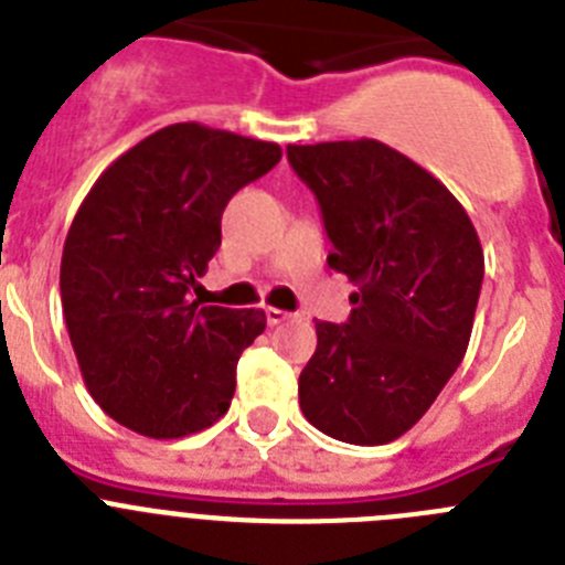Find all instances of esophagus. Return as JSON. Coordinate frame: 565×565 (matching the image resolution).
Wrapping results in <instances>:
<instances>
[{
  "label": "esophagus",
  "instance_id": "esophagus-1",
  "mask_svg": "<svg viewBox=\"0 0 565 565\" xmlns=\"http://www.w3.org/2000/svg\"><path fill=\"white\" fill-rule=\"evenodd\" d=\"M288 317H291L288 311H279V308H266V319H268V326H271V328L282 326Z\"/></svg>",
  "mask_w": 565,
  "mask_h": 565
}]
</instances>
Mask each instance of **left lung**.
I'll return each mask as SVG.
<instances>
[{"instance_id": "8db88e82", "label": "left lung", "mask_w": 565, "mask_h": 565, "mask_svg": "<svg viewBox=\"0 0 565 565\" xmlns=\"http://www.w3.org/2000/svg\"><path fill=\"white\" fill-rule=\"evenodd\" d=\"M286 152L322 212L328 266L359 288L348 322H317L299 407L337 441L387 444L430 411L467 353L481 239L450 189L387 143H291Z\"/></svg>"}]
</instances>
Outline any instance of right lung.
Here are the masks:
<instances>
[{"label":"right lung","mask_w":565,"mask_h":565,"mask_svg":"<svg viewBox=\"0 0 565 565\" xmlns=\"http://www.w3.org/2000/svg\"><path fill=\"white\" fill-rule=\"evenodd\" d=\"M279 158L271 141L172 124L109 163L73 217L64 322L89 396L129 430L181 438L226 416L237 359L266 313L201 306L192 291L232 194Z\"/></svg>","instance_id":"obj_1"}]
</instances>
